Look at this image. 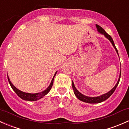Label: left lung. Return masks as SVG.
Segmentation results:
<instances>
[{"mask_svg":"<svg viewBox=\"0 0 129 129\" xmlns=\"http://www.w3.org/2000/svg\"><path fill=\"white\" fill-rule=\"evenodd\" d=\"M95 26H96L97 30H98V32L100 33V34H103V35H104L105 37H106V38H107V39H108L109 40L110 42H111L112 46H114V48H115V51H116L117 53V55H119V53H118V51H117V50L116 47H115V44H114V41H113V40H112V37H111V36L109 35V34H107V33L106 32V31H105V30L103 28L101 27V26H100L99 25H98L97 24L95 25ZM120 75H121V70H120V76H119V79H118V81H117V84H115V86H114L113 88H112V89L111 90V91H109L108 92H107V93H106L104 94H103V95H100V96L89 97V96H86V95H83V94H81V92H79V91L77 90V89L76 88L75 86H74L73 81H72V87H73V89L74 93V94H75V95L76 96V98H78V99H79V100L81 101L84 102V103H90V104H95V103H101V102L104 101H106V99H108V98H109V97L111 96V95L114 93V92L115 91V89H116L117 86L118 84H119V81H120Z\"/></svg>","mask_w":129,"mask_h":129,"instance_id":"obj_1","label":"left lung"}]
</instances>
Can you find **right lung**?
Instances as JSON below:
<instances>
[{"label": "right lung", "instance_id": "1", "mask_svg": "<svg viewBox=\"0 0 129 129\" xmlns=\"http://www.w3.org/2000/svg\"><path fill=\"white\" fill-rule=\"evenodd\" d=\"M57 72V71H56ZM56 72L55 73V75H54L53 78L52 80H51V83L49 85L48 87L45 90V91H42L41 92H38V93H35V94H31V93H27V92H23V91H20L19 89L15 87V86L13 85L12 83H11V81H10V79H9V76H7L8 78V81L9 82V84H10V86L12 88V89L15 91V92L16 94L18 95V97L22 99L23 100H25V101H37L38 99H41V98H43V96H45L46 94H47L49 92V91H50L51 89V87H52L53 84V80H54V78H55L56 74Z\"/></svg>", "mask_w": 129, "mask_h": 129}]
</instances>
